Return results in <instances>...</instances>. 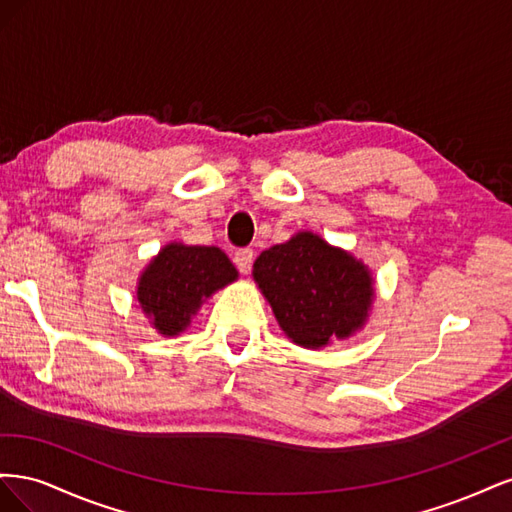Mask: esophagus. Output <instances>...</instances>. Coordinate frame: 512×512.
<instances>
[{"label": "esophagus", "mask_w": 512, "mask_h": 512, "mask_svg": "<svg viewBox=\"0 0 512 512\" xmlns=\"http://www.w3.org/2000/svg\"><path fill=\"white\" fill-rule=\"evenodd\" d=\"M252 262H254V250H250V247H243V250L235 252V265L243 275L252 271Z\"/></svg>", "instance_id": "34e87169"}]
</instances>
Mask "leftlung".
<instances>
[{"label": "left lung", "mask_w": 512, "mask_h": 512, "mask_svg": "<svg viewBox=\"0 0 512 512\" xmlns=\"http://www.w3.org/2000/svg\"><path fill=\"white\" fill-rule=\"evenodd\" d=\"M254 280L284 333L303 348H322L363 327L374 297L361 262L312 232L262 252Z\"/></svg>", "instance_id": "obj_1"}]
</instances>
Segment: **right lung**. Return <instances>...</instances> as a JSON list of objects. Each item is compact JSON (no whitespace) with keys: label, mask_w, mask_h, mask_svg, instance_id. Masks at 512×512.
<instances>
[{"label":"right lung","mask_w":512,"mask_h":512,"mask_svg":"<svg viewBox=\"0 0 512 512\" xmlns=\"http://www.w3.org/2000/svg\"><path fill=\"white\" fill-rule=\"evenodd\" d=\"M237 280L220 247L170 243L151 260L138 282V303L162 335H177L218 288Z\"/></svg>","instance_id":"1"}]
</instances>
